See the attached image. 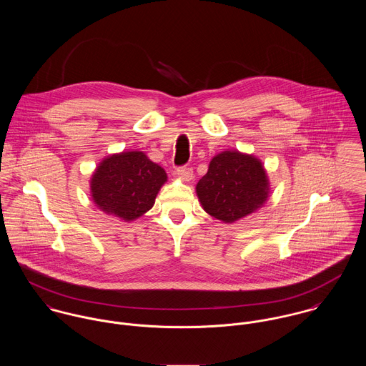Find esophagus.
<instances>
[{"label":"esophagus","mask_w":366,"mask_h":366,"mask_svg":"<svg viewBox=\"0 0 366 366\" xmlns=\"http://www.w3.org/2000/svg\"><path fill=\"white\" fill-rule=\"evenodd\" d=\"M177 174L180 176V179L183 182H190L193 180V169L192 167H186V166H182L177 169Z\"/></svg>","instance_id":"1"}]
</instances>
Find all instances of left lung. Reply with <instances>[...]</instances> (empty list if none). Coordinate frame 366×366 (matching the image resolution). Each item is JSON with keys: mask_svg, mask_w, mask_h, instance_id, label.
Returning a JSON list of instances; mask_svg holds the SVG:
<instances>
[{"mask_svg": "<svg viewBox=\"0 0 366 366\" xmlns=\"http://www.w3.org/2000/svg\"><path fill=\"white\" fill-rule=\"evenodd\" d=\"M196 193L211 217L232 224L263 207L270 184L261 159L232 149L211 159Z\"/></svg>", "mask_w": 366, "mask_h": 366, "instance_id": "1", "label": "left lung"}]
</instances>
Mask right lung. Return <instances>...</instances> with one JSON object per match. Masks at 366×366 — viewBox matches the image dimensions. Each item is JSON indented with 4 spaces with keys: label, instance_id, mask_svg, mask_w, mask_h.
I'll list each match as a JSON object with an SVG mask.
<instances>
[{
    "label": "right lung",
    "instance_id": "right-lung-1",
    "mask_svg": "<svg viewBox=\"0 0 366 366\" xmlns=\"http://www.w3.org/2000/svg\"><path fill=\"white\" fill-rule=\"evenodd\" d=\"M167 182L162 166L141 151H124L104 157L90 179V194L108 215L131 222L154 207Z\"/></svg>",
    "mask_w": 366,
    "mask_h": 366
}]
</instances>
